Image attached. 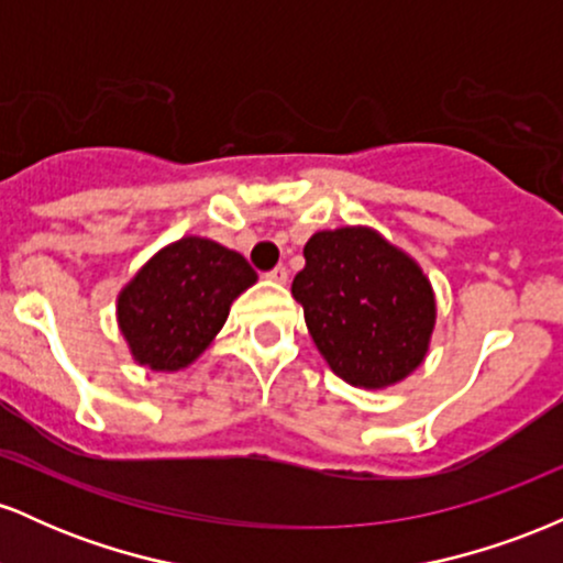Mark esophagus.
Returning a JSON list of instances; mask_svg holds the SVG:
<instances>
[{
  "instance_id": "esophagus-1",
  "label": "esophagus",
  "mask_w": 563,
  "mask_h": 563,
  "mask_svg": "<svg viewBox=\"0 0 563 563\" xmlns=\"http://www.w3.org/2000/svg\"><path fill=\"white\" fill-rule=\"evenodd\" d=\"M267 277H269V280H273V283H286V280H288V269L283 267V264H277V267L269 269Z\"/></svg>"
}]
</instances>
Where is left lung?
Returning <instances> with one entry per match:
<instances>
[{
    "instance_id": "8db88e82",
    "label": "left lung",
    "mask_w": 563,
    "mask_h": 563,
    "mask_svg": "<svg viewBox=\"0 0 563 563\" xmlns=\"http://www.w3.org/2000/svg\"><path fill=\"white\" fill-rule=\"evenodd\" d=\"M290 294L309 335L346 384L384 389L429 352L434 290L416 262L367 228L314 232Z\"/></svg>"
}]
</instances>
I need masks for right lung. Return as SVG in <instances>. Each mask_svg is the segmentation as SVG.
Wrapping results in <instances>:
<instances>
[{
  "instance_id": "1",
  "label": "right lung",
  "mask_w": 563,
  "mask_h": 563,
  "mask_svg": "<svg viewBox=\"0 0 563 563\" xmlns=\"http://www.w3.org/2000/svg\"><path fill=\"white\" fill-rule=\"evenodd\" d=\"M256 273L238 251L206 238L161 249L119 294V328L129 352L151 371H179L211 344L230 303Z\"/></svg>"
}]
</instances>
